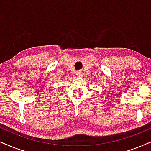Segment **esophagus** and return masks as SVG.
<instances>
[{
  "label": "esophagus",
  "mask_w": 151,
  "mask_h": 151,
  "mask_svg": "<svg viewBox=\"0 0 151 151\" xmlns=\"http://www.w3.org/2000/svg\"><path fill=\"white\" fill-rule=\"evenodd\" d=\"M77 76H78V77H82V73H81V72H78V73H77Z\"/></svg>",
  "instance_id": "1"
}]
</instances>
